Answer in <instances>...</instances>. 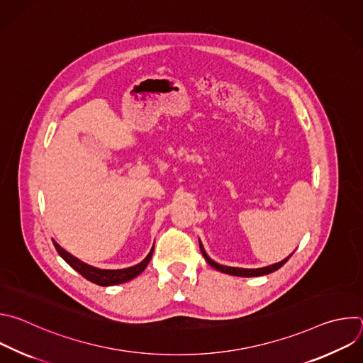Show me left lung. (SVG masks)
Returning a JSON list of instances; mask_svg holds the SVG:
<instances>
[{
    "mask_svg": "<svg viewBox=\"0 0 363 363\" xmlns=\"http://www.w3.org/2000/svg\"><path fill=\"white\" fill-rule=\"evenodd\" d=\"M199 248H201V252H202V255L205 257V260L208 262V264L211 266V267H214L216 270H218V272H223V273H227V274H231V276H240V277H255V276H264V274H270V273H273V272H276V270H279L281 266H284L286 263H287V260L289 258L293 255V254H290L287 258H284L283 262H280V263H276V264H272V266H269V267H263V269H238V267H228V266H221V264H218V263H216V262H213L211 258L206 255V252L203 251V248H202V244L199 242Z\"/></svg>",
    "mask_w": 363,
    "mask_h": 363,
    "instance_id": "obj_1",
    "label": "left lung"
}]
</instances>
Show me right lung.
<instances>
[{"instance_id": "right-lung-1", "label": "right lung", "mask_w": 363, "mask_h": 363, "mask_svg": "<svg viewBox=\"0 0 363 363\" xmlns=\"http://www.w3.org/2000/svg\"><path fill=\"white\" fill-rule=\"evenodd\" d=\"M53 244H55L57 252L60 254V257L70 267H73L86 280L91 281L94 284H99V286H115V284H121V283H125V281H129V280L135 279L136 276H139L146 269L147 263L150 262V258H152V252H153V248H152L150 252L146 255L145 260L140 262L139 264L133 266V267L122 269V270H101V269H96V267H91V266L80 262L79 258L73 257L70 252L63 250L56 241H53Z\"/></svg>"}]
</instances>
